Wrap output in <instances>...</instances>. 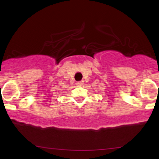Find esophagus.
<instances>
[{"label":"esophagus","instance_id":"34e87169","mask_svg":"<svg viewBox=\"0 0 159 159\" xmlns=\"http://www.w3.org/2000/svg\"><path fill=\"white\" fill-rule=\"evenodd\" d=\"M82 84H83V82H76V85H77V87H81V86H82Z\"/></svg>","mask_w":159,"mask_h":159}]
</instances>
